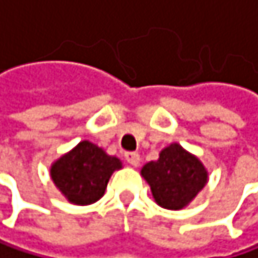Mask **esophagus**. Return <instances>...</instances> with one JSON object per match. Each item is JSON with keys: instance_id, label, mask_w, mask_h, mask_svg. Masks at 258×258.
I'll list each match as a JSON object with an SVG mask.
<instances>
[{"instance_id": "esophagus-1", "label": "esophagus", "mask_w": 258, "mask_h": 258, "mask_svg": "<svg viewBox=\"0 0 258 258\" xmlns=\"http://www.w3.org/2000/svg\"><path fill=\"white\" fill-rule=\"evenodd\" d=\"M125 159H126L128 164L133 165V167H138L141 164V156L136 152H128V153H125Z\"/></svg>"}]
</instances>
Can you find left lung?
<instances>
[{"label":"left lung","mask_w":258,"mask_h":258,"mask_svg":"<svg viewBox=\"0 0 258 258\" xmlns=\"http://www.w3.org/2000/svg\"><path fill=\"white\" fill-rule=\"evenodd\" d=\"M141 173L150 184L155 201L172 211L189 204L207 182L206 167L179 144L165 147L159 159L147 162Z\"/></svg>","instance_id":"obj_1"}]
</instances>
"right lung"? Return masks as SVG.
<instances>
[{
  "label": "right lung",
  "instance_id": "obj_1",
  "mask_svg": "<svg viewBox=\"0 0 258 258\" xmlns=\"http://www.w3.org/2000/svg\"><path fill=\"white\" fill-rule=\"evenodd\" d=\"M120 159L106 155L90 141H82L51 167V178L69 203L86 206L102 198Z\"/></svg>",
  "mask_w": 258,
  "mask_h": 258
}]
</instances>
